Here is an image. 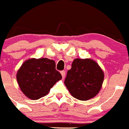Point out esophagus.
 <instances>
[{"label": "esophagus", "mask_w": 129, "mask_h": 129, "mask_svg": "<svg viewBox=\"0 0 129 129\" xmlns=\"http://www.w3.org/2000/svg\"><path fill=\"white\" fill-rule=\"evenodd\" d=\"M61 75H62V78H64V77H65V72H64V71H61Z\"/></svg>", "instance_id": "34e87169"}]
</instances>
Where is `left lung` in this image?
<instances>
[{
  "mask_svg": "<svg viewBox=\"0 0 129 129\" xmlns=\"http://www.w3.org/2000/svg\"><path fill=\"white\" fill-rule=\"evenodd\" d=\"M104 73L91 59H75L67 72L64 84L73 97L87 101L95 97L102 87Z\"/></svg>",
  "mask_w": 129,
  "mask_h": 129,
  "instance_id": "1",
  "label": "left lung"
}]
</instances>
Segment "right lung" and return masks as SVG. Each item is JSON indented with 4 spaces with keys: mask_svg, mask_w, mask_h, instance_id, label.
<instances>
[{
    "mask_svg": "<svg viewBox=\"0 0 129 129\" xmlns=\"http://www.w3.org/2000/svg\"><path fill=\"white\" fill-rule=\"evenodd\" d=\"M16 78L23 94L31 100H37L47 95L62 76L56 70L53 60L32 58L23 62Z\"/></svg>",
    "mask_w": 129,
    "mask_h": 129,
    "instance_id": "add662e5",
    "label": "right lung"
}]
</instances>
